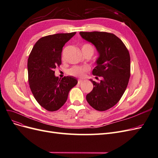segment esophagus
Here are the masks:
<instances>
[{"label": "esophagus", "mask_w": 158, "mask_h": 158, "mask_svg": "<svg viewBox=\"0 0 158 158\" xmlns=\"http://www.w3.org/2000/svg\"><path fill=\"white\" fill-rule=\"evenodd\" d=\"M82 82H83V80L82 79H78V83L80 84H81V83H82Z\"/></svg>", "instance_id": "esophagus-1"}]
</instances>
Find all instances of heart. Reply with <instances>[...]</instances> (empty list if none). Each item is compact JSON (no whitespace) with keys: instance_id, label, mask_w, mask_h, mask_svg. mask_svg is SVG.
<instances>
[{"instance_id":"heart-1","label":"heart","mask_w":158,"mask_h":158,"mask_svg":"<svg viewBox=\"0 0 158 158\" xmlns=\"http://www.w3.org/2000/svg\"><path fill=\"white\" fill-rule=\"evenodd\" d=\"M91 50L94 52V47L89 44H84L82 47V52ZM88 70L87 67H80V66H73L68 70L67 73L69 75L74 76H82L85 71Z\"/></svg>"}]
</instances>
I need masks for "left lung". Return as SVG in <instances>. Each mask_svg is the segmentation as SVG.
I'll return each mask as SVG.
<instances>
[{"label": "left lung", "mask_w": 158, "mask_h": 158, "mask_svg": "<svg viewBox=\"0 0 158 158\" xmlns=\"http://www.w3.org/2000/svg\"><path fill=\"white\" fill-rule=\"evenodd\" d=\"M84 40L96 48L99 56L92 74L102 76L87 94L88 103L98 111H106L117 104L125 93L131 76V58L123 42L115 35L102 31H80ZM96 78V77H95Z\"/></svg>", "instance_id": "1"}]
</instances>
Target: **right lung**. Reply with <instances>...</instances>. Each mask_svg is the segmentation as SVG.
Returning <instances> with one entry per match:
<instances>
[{
  "label": "right lung",
  "mask_w": 158,
  "mask_h": 158,
  "mask_svg": "<svg viewBox=\"0 0 158 158\" xmlns=\"http://www.w3.org/2000/svg\"><path fill=\"white\" fill-rule=\"evenodd\" d=\"M76 32L56 33L41 37L33 46L27 60L28 81L31 92L41 107L49 111L59 109L65 103L70 90L77 84L74 76L62 80L55 75L61 64V52Z\"/></svg>",
  "instance_id": "obj_1"
}]
</instances>
